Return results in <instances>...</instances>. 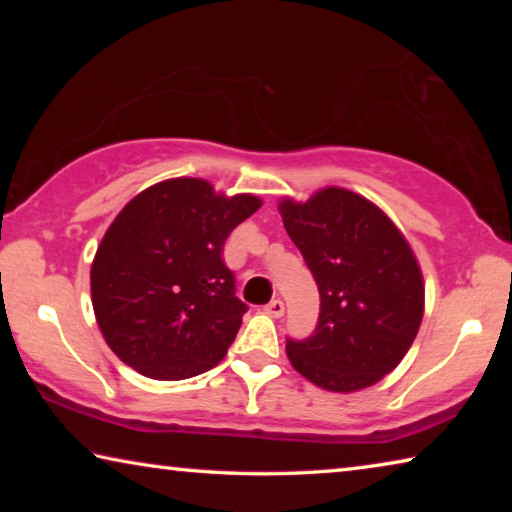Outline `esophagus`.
I'll return each mask as SVG.
<instances>
[{
    "label": "esophagus",
    "mask_w": 512,
    "mask_h": 512,
    "mask_svg": "<svg viewBox=\"0 0 512 512\" xmlns=\"http://www.w3.org/2000/svg\"><path fill=\"white\" fill-rule=\"evenodd\" d=\"M264 311H266L268 316H273V318H280V316L284 314V302H282L280 298H275V300L268 302V305L264 307Z\"/></svg>",
    "instance_id": "34e87169"
}]
</instances>
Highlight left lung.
Segmentation results:
<instances>
[{
    "instance_id": "1",
    "label": "left lung",
    "mask_w": 512,
    "mask_h": 512,
    "mask_svg": "<svg viewBox=\"0 0 512 512\" xmlns=\"http://www.w3.org/2000/svg\"><path fill=\"white\" fill-rule=\"evenodd\" d=\"M280 214L320 293L314 334L287 339L291 366L332 393L377 384L422 323L424 282L409 241L375 203L343 187L305 203L284 198Z\"/></svg>"
}]
</instances>
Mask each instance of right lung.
Returning a JSON list of instances; mask_svg holds the SVG:
<instances>
[{
	"mask_svg": "<svg viewBox=\"0 0 512 512\" xmlns=\"http://www.w3.org/2000/svg\"><path fill=\"white\" fill-rule=\"evenodd\" d=\"M259 207L253 194L171 178L117 214L94 255L90 289L103 339L126 366L178 381L225 357L248 307L235 296L223 244Z\"/></svg>",
	"mask_w": 512,
	"mask_h": 512,
	"instance_id": "right-lung-1",
	"label": "right lung"
}]
</instances>
